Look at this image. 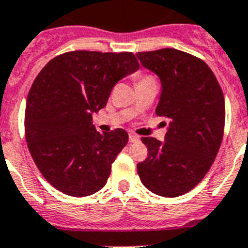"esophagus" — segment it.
Wrapping results in <instances>:
<instances>
[{"label": "esophagus", "instance_id": "obj_1", "mask_svg": "<svg viewBox=\"0 0 248 248\" xmlns=\"http://www.w3.org/2000/svg\"><path fill=\"white\" fill-rule=\"evenodd\" d=\"M129 141L130 143H135V141H139V137L134 133H129Z\"/></svg>", "mask_w": 248, "mask_h": 248}]
</instances>
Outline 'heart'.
Returning <instances> with one entry per match:
<instances>
[{"mask_svg":"<svg viewBox=\"0 0 248 248\" xmlns=\"http://www.w3.org/2000/svg\"><path fill=\"white\" fill-rule=\"evenodd\" d=\"M146 78H150V77H149V76H143V77H140V80H141V79H146Z\"/></svg>","mask_w":248,"mask_h":248,"instance_id":"b5f03b06","label":"heart"}]
</instances>
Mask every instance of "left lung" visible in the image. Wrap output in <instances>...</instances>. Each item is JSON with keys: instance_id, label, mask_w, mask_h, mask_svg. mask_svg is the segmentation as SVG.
Returning a JSON list of instances; mask_svg holds the SVG:
<instances>
[{"instance_id": "left-lung-1", "label": "left lung", "mask_w": 248, "mask_h": 248, "mask_svg": "<svg viewBox=\"0 0 248 248\" xmlns=\"http://www.w3.org/2000/svg\"><path fill=\"white\" fill-rule=\"evenodd\" d=\"M140 63L161 82L156 115L169 118L165 141L143 137L148 157L137 165L146 189L164 198L189 192L217 155L225 128V99L202 59L174 48L139 52Z\"/></svg>"}]
</instances>
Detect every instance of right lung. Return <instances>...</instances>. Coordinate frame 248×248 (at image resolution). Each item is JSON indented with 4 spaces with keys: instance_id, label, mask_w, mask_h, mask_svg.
Instances as JSON below:
<instances>
[{
    "instance_id": "1",
    "label": "right lung",
    "mask_w": 248,
    "mask_h": 248,
    "mask_svg": "<svg viewBox=\"0 0 248 248\" xmlns=\"http://www.w3.org/2000/svg\"><path fill=\"white\" fill-rule=\"evenodd\" d=\"M138 69L131 52L73 50L50 59L36 77L26 104V140L38 170L57 190L84 198L104 187L128 133L100 134L92 114Z\"/></svg>"
}]
</instances>
